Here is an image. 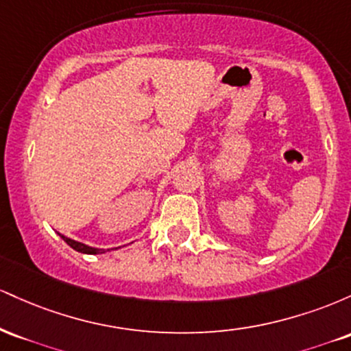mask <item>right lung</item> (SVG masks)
I'll return each instance as SVG.
<instances>
[{"label": "right lung", "mask_w": 351, "mask_h": 351, "mask_svg": "<svg viewBox=\"0 0 351 351\" xmlns=\"http://www.w3.org/2000/svg\"><path fill=\"white\" fill-rule=\"evenodd\" d=\"M60 237H62V239L66 241V243L69 244L71 247L74 249V251H77V252H82V254H102V252H106V251H104V249L90 247V245H87V244H82V243H79V241L69 239V237H66V236H62V234H60ZM107 251H110V249H107Z\"/></svg>", "instance_id": "obj_1"}]
</instances>
